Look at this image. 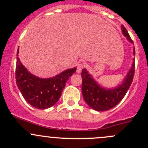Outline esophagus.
<instances>
[{
    "label": "esophagus",
    "instance_id": "esophagus-1",
    "mask_svg": "<svg viewBox=\"0 0 148 148\" xmlns=\"http://www.w3.org/2000/svg\"><path fill=\"white\" fill-rule=\"evenodd\" d=\"M84 63H79L78 64H77V73H81L82 70L84 68Z\"/></svg>",
    "mask_w": 148,
    "mask_h": 148
}]
</instances>
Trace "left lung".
Wrapping results in <instances>:
<instances>
[{"instance_id":"8db88e82","label":"left lung","mask_w":148,"mask_h":148,"mask_svg":"<svg viewBox=\"0 0 148 148\" xmlns=\"http://www.w3.org/2000/svg\"><path fill=\"white\" fill-rule=\"evenodd\" d=\"M121 28L124 35L130 42L132 43V40L131 39L125 26L122 25ZM134 55H135V49H134ZM133 60L134 62L132 68L130 70L126 78L125 79L124 82L118 87L113 89L107 90L100 87L92 78L90 74H88L86 69L82 70L81 75L82 78V92L84 99L89 107L97 111H107L115 107L123 99L132 82L135 75V59Z\"/></svg>"}]
</instances>
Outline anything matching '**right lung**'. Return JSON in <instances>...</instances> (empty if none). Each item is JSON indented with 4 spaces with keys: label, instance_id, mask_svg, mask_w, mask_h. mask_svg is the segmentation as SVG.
Returning <instances> with one entry per match:
<instances>
[{
    "label": "right lung",
    "instance_id": "right-lung-1",
    "mask_svg": "<svg viewBox=\"0 0 148 148\" xmlns=\"http://www.w3.org/2000/svg\"><path fill=\"white\" fill-rule=\"evenodd\" d=\"M19 51H17V56ZM77 68L66 70L53 78L41 79L27 71L17 58L16 66V81L24 99L28 104L40 110L54 105L60 98L69 77L75 73Z\"/></svg>",
    "mask_w": 148,
    "mask_h": 148
}]
</instances>
